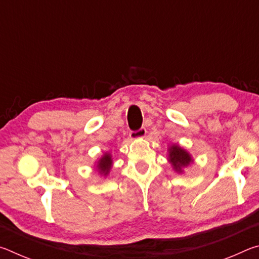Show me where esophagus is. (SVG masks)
<instances>
[{"label": "esophagus", "mask_w": 259, "mask_h": 259, "mask_svg": "<svg viewBox=\"0 0 259 259\" xmlns=\"http://www.w3.org/2000/svg\"><path fill=\"white\" fill-rule=\"evenodd\" d=\"M146 136V129L140 128L137 131H131L130 133V138L131 139H142Z\"/></svg>", "instance_id": "34e87169"}]
</instances>
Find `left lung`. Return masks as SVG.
<instances>
[{
  "label": "left lung",
  "mask_w": 259,
  "mask_h": 259,
  "mask_svg": "<svg viewBox=\"0 0 259 259\" xmlns=\"http://www.w3.org/2000/svg\"><path fill=\"white\" fill-rule=\"evenodd\" d=\"M168 162L171 164L172 169L178 174L184 172V168H187L193 162L192 155L185 148L177 144H171L168 147Z\"/></svg>",
  "instance_id": "obj_1"
}]
</instances>
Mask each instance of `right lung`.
Segmentation results:
<instances>
[{"mask_svg": "<svg viewBox=\"0 0 259 259\" xmlns=\"http://www.w3.org/2000/svg\"><path fill=\"white\" fill-rule=\"evenodd\" d=\"M113 166V159L109 152H105L100 159L96 161V170L100 174V176L107 177Z\"/></svg>", "mask_w": 259, "mask_h": 259, "instance_id": "obj_1", "label": "right lung"}]
</instances>
